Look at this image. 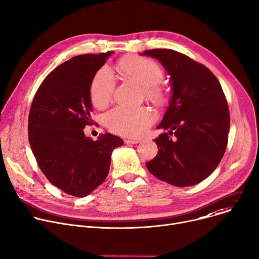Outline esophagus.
<instances>
[{"label": "esophagus", "instance_id": "1", "mask_svg": "<svg viewBox=\"0 0 259 259\" xmlns=\"http://www.w3.org/2000/svg\"><path fill=\"white\" fill-rule=\"evenodd\" d=\"M124 142L127 145H135V144H139L141 141L137 139H135V140L134 139H126V140H124Z\"/></svg>", "mask_w": 259, "mask_h": 259}]
</instances>
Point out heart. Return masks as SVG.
Wrapping results in <instances>:
<instances>
[{"instance_id": "heart-1", "label": "heart", "mask_w": 259, "mask_h": 259, "mask_svg": "<svg viewBox=\"0 0 259 259\" xmlns=\"http://www.w3.org/2000/svg\"><path fill=\"white\" fill-rule=\"evenodd\" d=\"M118 71L126 79L139 84L144 94L156 102L165 98L161 81L164 73L160 65L144 57H126L118 62ZM115 89V78L108 66H102L95 74L90 89L93 104L99 108L110 102ZM156 120V113L151 108L142 106L137 108L115 107L104 115L107 128L119 135L139 137L144 135Z\"/></svg>"}]
</instances>
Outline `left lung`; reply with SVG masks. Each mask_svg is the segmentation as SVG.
Here are the masks:
<instances>
[{
	"instance_id": "obj_1",
	"label": "left lung",
	"mask_w": 259,
	"mask_h": 259,
	"mask_svg": "<svg viewBox=\"0 0 259 259\" xmlns=\"http://www.w3.org/2000/svg\"><path fill=\"white\" fill-rule=\"evenodd\" d=\"M142 55L162 63L173 89L158 126L169 131L154 140L158 153L146 165L152 175L171 185H195L212 173L225 154L230 126L226 97L209 68L177 51L153 49Z\"/></svg>"
}]
</instances>
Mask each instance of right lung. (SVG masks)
Returning <instances> with one entry per match:
<instances>
[{
  "label": "right lung",
  "mask_w": 259,
  "mask_h": 259,
  "mask_svg": "<svg viewBox=\"0 0 259 259\" xmlns=\"http://www.w3.org/2000/svg\"><path fill=\"white\" fill-rule=\"evenodd\" d=\"M111 51L75 56L52 71L33 98L29 143L47 179L75 197L91 194L108 176L112 151L123 140L110 133L98 141L84 135L93 125L90 89Z\"/></svg>",
  "instance_id": "add662e5"
}]
</instances>
